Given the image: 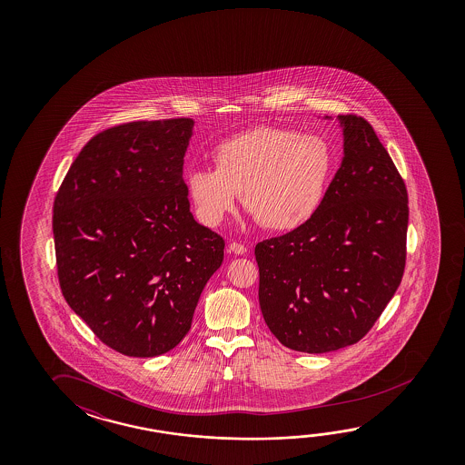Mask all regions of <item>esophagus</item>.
<instances>
[{"label":"esophagus","instance_id":"esophagus-1","mask_svg":"<svg viewBox=\"0 0 465 465\" xmlns=\"http://www.w3.org/2000/svg\"><path fill=\"white\" fill-rule=\"evenodd\" d=\"M229 252H233V254H246V246L238 243V242H232V243L229 244Z\"/></svg>","mask_w":465,"mask_h":465}]
</instances>
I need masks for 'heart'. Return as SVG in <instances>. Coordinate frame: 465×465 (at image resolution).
Wrapping results in <instances>:
<instances>
[{
	"mask_svg": "<svg viewBox=\"0 0 465 465\" xmlns=\"http://www.w3.org/2000/svg\"><path fill=\"white\" fill-rule=\"evenodd\" d=\"M215 168H193L188 191L201 221L221 223L242 194L246 211L275 232H290L320 211L334 172L324 137L259 126L230 137L213 153Z\"/></svg>",
	"mask_w": 465,
	"mask_h": 465,
	"instance_id": "obj_1",
	"label": "heart"
}]
</instances>
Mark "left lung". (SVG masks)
<instances>
[{"mask_svg":"<svg viewBox=\"0 0 465 465\" xmlns=\"http://www.w3.org/2000/svg\"><path fill=\"white\" fill-rule=\"evenodd\" d=\"M343 159L305 225L254 248L259 306L292 351L324 353L363 339L405 269L409 196L373 126L341 114Z\"/></svg>","mask_w":465,"mask_h":465,"instance_id":"1","label":"left lung"}]
</instances>
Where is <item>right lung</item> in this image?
Returning a JSON list of instances; mask_svg holds the SVG:
<instances>
[{
	"label": "right lung",
	"instance_id": "obj_1",
	"mask_svg": "<svg viewBox=\"0 0 465 465\" xmlns=\"http://www.w3.org/2000/svg\"><path fill=\"white\" fill-rule=\"evenodd\" d=\"M191 118L112 126L83 147L56 193L63 297L102 342L157 357L182 342L225 242L190 213Z\"/></svg>",
	"mask_w": 465,
	"mask_h": 465
}]
</instances>
